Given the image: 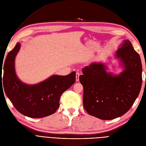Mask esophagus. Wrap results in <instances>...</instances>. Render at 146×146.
I'll return each mask as SVG.
<instances>
[{
  "instance_id": "esophagus-1",
  "label": "esophagus",
  "mask_w": 146,
  "mask_h": 146,
  "mask_svg": "<svg viewBox=\"0 0 146 146\" xmlns=\"http://www.w3.org/2000/svg\"><path fill=\"white\" fill-rule=\"evenodd\" d=\"M80 74L79 72H77L76 74V81H79V77H80Z\"/></svg>"
}]
</instances>
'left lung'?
I'll use <instances>...</instances> for the list:
<instances>
[{
  "label": "left lung",
  "instance_id": "obj_1",
  "mask_svg": "<svg viewBox=\"0 0 146 146\" xmlns=\"http://www.w3.org/2000/svg\"><path fill=\"white\" fill-rule=\"evenodd\" d=\"M115 58L123 69L118 74L107 72L106 64L96 62L83 68V75L79 77L84 87L85 110L90 115L104 120L125 114L141 88V59L129 40L122 42Z\"/></svg>",
  "mask_w": 146,
  "mask_h": 146
}]
</instances>
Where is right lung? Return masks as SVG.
I'll return each mask as SVG.
<instances>
[{"instance_id": "add662e5", "label": "right lung", "mask_w": 146, "mask_h": 146, "mask_svg": "<svg viewBox=\"0 0 146 146\" xmlns=\"http://www.w3.org/2000/svg\"><path fill=\"white\" fill-rule=\"evenodd\" d=\"M18 42L8 53L4 67L5 93L13 106L22 114L31 118H42L55 113L64 92L75 82V71L67 75H53L36 84L21 81L15 71V61L21 48Z\"/></svg>"}]
</instances>
